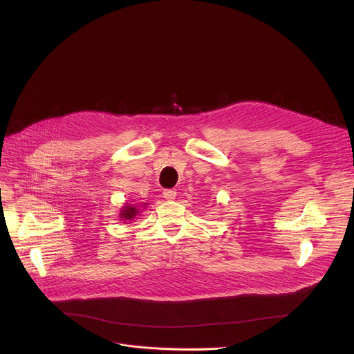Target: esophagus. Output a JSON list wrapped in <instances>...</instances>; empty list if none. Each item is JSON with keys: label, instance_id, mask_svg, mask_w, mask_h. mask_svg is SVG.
<instances>
[{"label": "esophagus", "instance_id": "esophagus-1", "mask_svg": "<svg viewBox=\"0 0 354 354\" xmlns=\"http://www.w3.org/2000/svg\"><path fill=\"white\" fill-rule=\"evenodd\" d=\"M162 194H164V197H165L167 200H174V198L176 197V190H174V189H165V190L162 192Z\"/></svg>", "mask_w": 354, "mask_h": 354}]
</instances>
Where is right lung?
<instances>
[{"instance_id": "right-lung-1", "label": "right lung", "mask_w": 354, "mask_h": 354, "mask_svg": "<svg viewBox=\"0 0 354 354\" xmlns=\"http://www.w3.org/2000/svg\"><path fill=\"white\" fill-rule=\"evenodd\" d=\"M148 203H144L142 205V207H145ZM141 206H137V205H129V203H126L122 209H120V213H119V218L122 220V221H124V223H127V221H133L137 216H140V213H141V209H140Z\"/></svg>"}]
</instances>
